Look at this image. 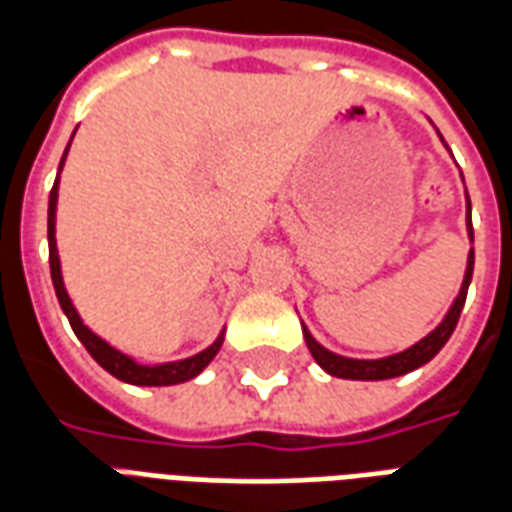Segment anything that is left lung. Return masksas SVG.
<instances>
[{
	"instance_id": "left-lung-1",
	"label": "left lung",
	"mask_w": 512,
	"mask_h": 512,
	"mask_svg": "<svg viewBox=\"0 0 512 512\" xmlns=\"http://www.w3.org/2000/svg\"><path fill=\"white\" fill-rule=\"evenodd\" d=\"M472 208V205H469ZM469 238H474L472 233V222H469ZM472 271H474V249H469V263H466V277H463L461 293L458 299L447 312V318L433 329V332L419 340L417 345H411L406 351H400L395 356H386V359H345V356H337L332 351H326L323 345H318L312 340V334L304 329V340H307V348L310 354L315 356V362L329 373V376L337 378H351V381H384V378H397L406 376L411 370L417 367L428 365L433 356L439 354L444 343L450 340V334L455 332L458 326V318H461L463 301H466V290H469V282H472Z\"/></svg>"
}]
</instances>
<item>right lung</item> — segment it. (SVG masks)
Segmentation results:
<instances>
[{"label": "right lung", "instance_id": "1", "mask_svg": "<svg viewBox=\"0 0 512 512\" xmlns=\"http://www.w3.org/2000/svg\"><path fill=\"white\" fill-rule=\"evenodd\" d=\"M71 147V145H68ZM68 147H65V156H68ZM62 156V161H65ZM60 161V169H62ZM54 213H57V180H54V189L49 194V266H51V282H54V290H57V299H60L62 312L68 315V321H71V329L76 332V337L82 340L84 348L90 351L98 365L104 367L106 373H112L120 381H126V384H136V386H169V384H183V381H189L197 373H202L205 367L211 365V359L219 354V348H222L224 334L216 337V343L208 345L205 351H200L197 356H189V359H180V362H167V365H136L134 359L126 354H120L115 351L112 345L101 340L98 334H93L79 318V312L68 299V293H65V285H62V274H60V255H57V238H54Z\"/></svg>", "mask_w": 512, "mask_h": 512}]
</instances>
